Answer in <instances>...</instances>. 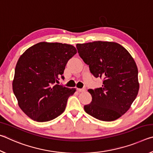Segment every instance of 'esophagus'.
<instances>
[{"mask_svg": "<svg viewBox=\"0 0 153 153\" xmlns=\"http://www.w3.org/2000/svg\"><path fill=\"white\" fill-rule=\"evenodd\" d=\"M77 90L78 92H84L85 90H86V88H77Z\"/></svg>", "mask_w": 153, "mask_h": 153, "instance_id": "obj_1", "label": "esophagus"}]
</instances>
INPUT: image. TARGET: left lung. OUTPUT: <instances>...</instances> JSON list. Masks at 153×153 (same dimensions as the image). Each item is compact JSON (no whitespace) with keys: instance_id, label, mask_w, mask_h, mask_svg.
I'll return each mask as SVG.
<instances>
[{"instance_id":"1","label":"left lung","mask_w":153,"mask_h":153,"mask_svg":"<svg viewBox=\"0 0 153 153\" xmlns=\"http://www.w3.org/2000/svg\"><path fill=\"white\" fill-rule=\"evenodd\" d=\"M79 55L89 65L102 86L89 89L92 102L84 106L86 112L97 120L111 121L126 113L138 95V67L129 52L113 42L77 44Z\"/></svg>"}]
</instances>
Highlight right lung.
<instances>
[{
  "label": "right lung",
  "mask_w": 153,
  "mask_h": 153,
  "mask_svg": "<svg viewBox=\"0 0 153 153\" xmlns=\"http://www.w3.org/2000/svg\"><path fill=\"white\" fill-rule=\"evenodd\" d=\"M77 53L74 46L42 42L27 49L18 60L13 91L18 105L32 120L45 122L65 109L68 98L76 92L58 84L69 59Z\"/></svg>",
  "instance_id": "obj_1"
}]
</instances>
